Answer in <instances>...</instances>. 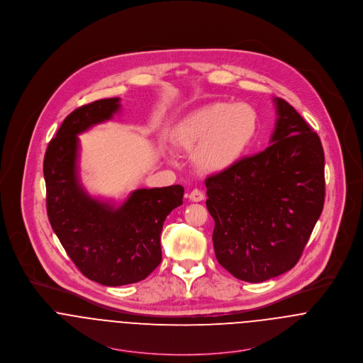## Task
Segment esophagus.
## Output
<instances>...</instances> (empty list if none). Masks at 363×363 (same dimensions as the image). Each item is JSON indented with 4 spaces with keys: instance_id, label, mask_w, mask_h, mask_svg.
Here are the masks:
<instances>
[{
    "instance_id": "1",
    "label": "esophagus",
    "mask_w": 363,
    "mask_h": 363,
    "mask_svg": "<svg viewBox=\"0 0 363 363\" xmlns=\"http://www.w3.org/2000/svg\"><path fill=\"white\" fill-rule=\"evenodd\" d=\"M189 199H190L191 201H194V203H200V201L204 200V193H203L201 190H199V189H194V190L190 193Z\"/></svg>"
}]
</instances>
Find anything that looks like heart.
<instances>
[{
    "label": "heart",
    "instance_id": "b5f03b06",
    "mask_svg": "<svg viewBox=\"0 0 363 363\" xmlns=\"http://www.w3.org/2000/svg\"><path fill=\"white\" fill-rule=\"evenodd\" d=\"M257 128L256 111L245 104L213 102L186 116L173 130V144L193 151L194 164L207 173L230 167L243 155Z\"/></svg>",
    "mask_w": 363,
    "mask_h": 363
}]
</instances>
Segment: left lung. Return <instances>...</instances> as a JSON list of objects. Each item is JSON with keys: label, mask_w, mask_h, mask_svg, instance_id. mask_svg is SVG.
Here are the masks:
<instances>
[{"label": "left lung", "mask_w": 363, "mask_h": 363, "mask_svg": "<svg viewBox=\"0 0 363 363\" xmlns=\"http://www.w3.org/2000/svg\"><path fill=\"white\" fill-rule=\"evenodd\" d=\"M274 104L271 145L206 179L215 256L246 282L294 268L324 206L321 141L291 104Z\"/></svg>", "instance_id": "obj_1"}]
</instances>
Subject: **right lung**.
<instances>
[{
	"label": "right lung",
	"mask_w": 363,
	"mask_h": 363,
	"mask_svg": "<svg viewBox=\"0 0 363 363\" xmlns=\"http://www.w3.org/2000/svg\"><path fill=\"white\" fill-rule=\"evenodd\" d=\"M120 99H101L69 113L46 150V207L54 233L91 281L121 286L145 279L162 261L166 216L183 204L180 184L140 189L120 206L91 197L78 176V134L107 121Z\"/></svg>",
	"instance_id": "1"
}]
</instances>
